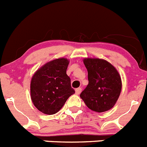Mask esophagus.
I'll return each mask as SVG.
<instances>
[{
	"label": "esophagus",
	"mask_w": 147,
	"mask_h": 147,
	"mask_svg": "<svg viewBox=\"0 0 147 147\" xmlns=\"http://www.w3.org/2000/svg\"><path fill=\"white\" fill-rule=\"evenodd\" d=\"M82 92V88H76V90H75V93H76V94L79 95L80 93Z\"/></svg>",
	"instance_id": "obj_1"
}]
</instances>
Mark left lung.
<instances>
[{
  "instance_id": "1",
  "label": "left lung",
  "mask_w": 147,
  "mask_h": 147,
  "mask_svg": "<svg viewBox=\"0 0 147 147\" xmlns=\"http://www.w3.org/2000/svg\"><path fill=\"white\" fill-rule=\"evenodd\" d=\"M88 70V85L80 97L87 107L95 112L102 113L113 107L121 91V79L111 63L98 58H85Z\"/></svg>"
}]
</instances>
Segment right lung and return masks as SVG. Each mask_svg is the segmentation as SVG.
<instances>
[{"instance_id": "right-lung-1", "label": "right lung", "mask_w": 147, "mask_h": 147, "mask_svg": "<svg viewBox=\"0 0 147 147\" xmlns=\"http://www.w3.org/2000/svg\"><path fill=\"white\" fill-rule=\"evenodd\" d=\"M68 64L67 58L53 59L40 67L32 76L31 98L35 107L42 113H57L75 93L66 74Z\"/></svg>"}]
</instances>
